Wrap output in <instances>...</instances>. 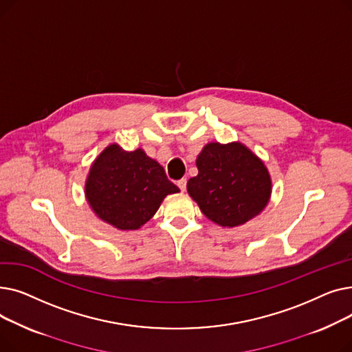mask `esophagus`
<instances>
[{"label":"esophagus","instance_id":"esophagus-1","mask_svg":"<svg viewBox=\"0 0 352 352\" xmlns=\"http://www.w3.org/2000/svg\"><path fill=\"white\" fill-rule=\"evenodd\" d=\"M177 186H178V188L181 191H186V188H187V178H181L179 181H177Z\"/></svg>","mask_w":352,"mask_h":352}]
</instances>
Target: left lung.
Wrapping results in <instances>:
<instances>
[{
    "label": "left lung",
    "mask_w": 352,
    "mask_h": 352,
    "mask_svg": "<svg viewBox=\"0 0 352 352\" xmlns=\"http://www.w3.org/2000/svg\"><path fill=\"white\" fill-rule=\"evenodd\" d=\"M197 168L198 175L188 179L187 190L215 224L241 226L268 204L270 174L243 144H207L197 158Z\"/></svg>",
    "instance_id": "obj_1"
}]
</instances>
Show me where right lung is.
I'll list each match as a JSON object with an SVG mask.
<instances>
[{
	"label": "right lung",
	"mask_w": 352,
	"mask_h": 352,
	"mask_svg": "<svg viewBox=\"0 0 352 352\" xmlns=\"http://www.w3.org/2000/svg\"><path fill=\"white\" fill-rule=\"evenodd\" d=\"M179 192L162 166L142 150L107 146L91 166L85 195L94 212L118 230H137L160 208L162 199Z\"/></svg>",
	"instance_id": "add662e5"
}]
</instances>
